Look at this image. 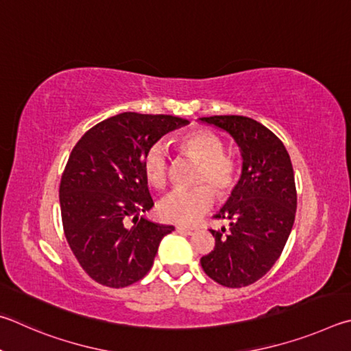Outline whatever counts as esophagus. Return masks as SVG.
<instances>
[{
  "label": "esophagus",
  "mask_w": 351,
  "mask_h": 351,
  "mask_svg": "<svg viewBox=\"0 0 351 351\" xmlns=\"http://www.w3.org/2000/svg\"><path fill=\"white\" fill-rule=\"evenodd\" d=\"M176 230L179 232H185V234H193L195 231V228H193V226H183V225H177Z\"/></svg>",
  "instance_id": "esophagus-1"
}]
</instances>
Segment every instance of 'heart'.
<instances>
[{
	"label": "heart",
	"mask_w": 351,
	"mask_h": 351,
	"mask_svg": "<svg viewBox=\"0 0 351 351\" xmlns=\"http://www.w3.org/2000/svg\"><path fill=\"white\" fill-rule=\"evenodd\" d=\"M180 147L188 156L200 160L193 188H177L158 202V214L166 222L193 225L211 210L219 194L230 193L239 176L237 162L225 154L222 138L208 129H194L180 137ZM143 172L156 188H165L169 180V149L165 140H157L143 154ZM208 185L206 186V183ZM212 186L210 187L209 185Z\"/></svg>",
	"instance_id": "b5f03b06"
}]
</instances>
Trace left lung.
Instances as JSON below:
<instances>
[{
  "instance_id": "8db88e82",
  "label": "left lung",
  "mask_w": 351,
  "mask_h": 351,
  "mask_svg": "<svg viewBox=\"0 0 351 351\" xmlns=\"http://www.w3.org/2000/svg\"><path fill=\"white\" fill-rule=\"evenodd\" d=\"M202 121L232 135L243 165L241 180L216 216L230 220V230H210L216 247L200 263L220 285L248 287L271 269L291 232L298 206L293 165L284 143L259 121L242 115Z\"/></svg>"
}]
</instances>
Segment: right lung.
Wrapping results in <instances>:
<instances>
[{
	"instance_id": "add662e5",
	"label": "right lung",
	"mask_w": 351,
	"mask_h": 351,
	"mask_svg": "<svg viewBox=\"0 0 351 351\" xmlns=\"http://www.w3.org/2000/svg\"><path fill=\"white\" fill-rule=\"evenodd\" d=\"M186 123L123 112L97 123L73 146L60 182L61 220L73 256L98 284L123 288L143 279L160 241L174 230L138 217L154 206L143 154Z\"/></svg>"
}]
</instances>
